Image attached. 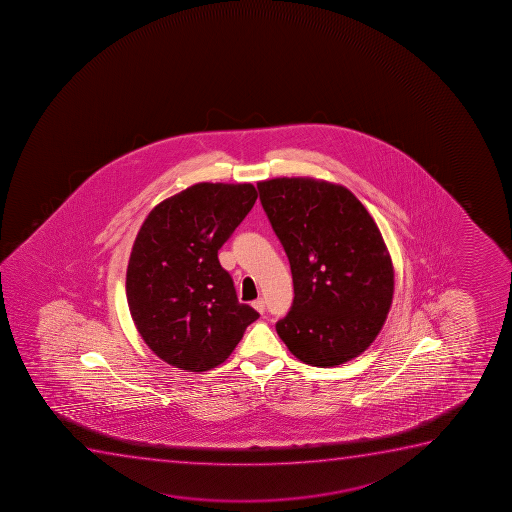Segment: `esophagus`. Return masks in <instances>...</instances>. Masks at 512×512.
<instances>
[{
  "label": "esophagus",
  "mask_w": 512,
  "mask_h": 512,
  "mask_svg": "<svg viewBox=\"0 0 512 512\" xmlns=\"http://www.w3.org/2000/svg\"><path fill=\"white\" fill-rule=\"evenodd\" d=\"M252 307L255 308V310H257V312L264 313L265 312L264 298H259V300L253 301Z\"/></svg>",
  "instance_id": "1"
}]
</instances>
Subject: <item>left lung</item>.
I'll return each instance as SVG.
<instances>
[{
	"label": "left lung",
	"instance_id": "1",
	"mask_svg": "<svg viewBox=\"0 0 512 512\" xmlns=\"http://www.w3.org/2000/svg\"><path fill=\"white\" fill-rule=\"evenodd\" d=\"M257 188L295 286L277 334L313 367L353 360L379 334L394 293V269L377 224L341 185L276 178Z\"/></svg>",
	"mask_w": 512,
	"mask_h": 512
}]
</instances>
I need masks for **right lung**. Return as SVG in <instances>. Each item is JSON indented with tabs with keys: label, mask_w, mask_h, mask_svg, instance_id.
<instances>
[{
	"label": "right lung",
	"mask_w": 512,
	"mask_h": 512,
	"mask_svg": "<svg viewBox=\"0 0 512 512\" xmlns=\"http://www.w3.org/2000/svg\"><path fill=\"white\" fill-rule=\"evenodd\" d=\"M250 183H197L152 209L133 243L127 300L145 344L188 372L221 365L257 310L240 303L217 252L252 211Z\"/></svg>",
	"instance_id": "1"
}]
</instances>
